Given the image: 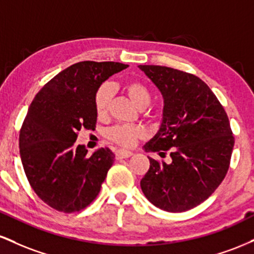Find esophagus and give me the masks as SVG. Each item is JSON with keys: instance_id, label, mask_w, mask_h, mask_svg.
<instances>
[{"instance_id": "esophagus-1", "label": "esophagus", "mask_w": 254, "mask_h": 254, "mask_svg": "<svg viewBox=\"0 0 254 254\" xmlns=\"http://www.w3.org/2000/svg\"><path fill=\"white\" fill-rule=\"evenodd\" d=\"M132 155V153L131 151H127V150H124V149H119L116 151V159L117 160H121V159H127V157H130Z\"/></svg>"}]
</instances>
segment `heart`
<instances>
[{"instance_id": "1", "label": "heart", "mask_w": 254, "mask_h": 254, "mask_svg": "<svg viewBox=\"0 0 254 254\" xmlns=\"http://www.w3.org/2000/svg\"><path fill=\"white\" fill-rule=\"evenodd\" d=\"M125 90L133 104L138 109H145L151 101V93L144 83L139 81H130L125 84ZM113 95V87L110 83L99 86L94 94V107L98 117H104L109 111L111 98ZM107 138L121 147L131 148L138 139L145 137V130L141 125H115L106 132Z\"/></svg>"}]
</instances>
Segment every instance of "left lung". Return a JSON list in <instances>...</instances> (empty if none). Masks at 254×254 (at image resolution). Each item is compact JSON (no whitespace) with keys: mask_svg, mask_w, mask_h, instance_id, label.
<instances>
[{"mask_svg":"<svg viewBox=\"0 0 254 254\" xmlns=\"http://www.w3.org/2000/svg\"><path fill=\"white\" fill-rule=\"evenodd\" d=\"M164 97L160 130L144 149L166 156L149 157L141 189L162 210L182 212L214 193L228 172L234 136L226 111L208 84L196 75L162 65H138Z\"/></svg>","mask_w":254,"mask_h":254,"instance_id":"obj_1","label":"left lung"}]
</instances>
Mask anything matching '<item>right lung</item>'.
Listing matches in <instances>:
<instances>
[{
	"label": "right lung",
	"instance_id": "1",
	"mask_svg": "<svg viewBox=\"0 0 254 254\" xmlns=\"http://www.w3.org/2000/svg\"><path fill=\"white\" fill-rule=\"evenodd\" d=\"M125 68L117 62L72 64L52 77L28 107L19 136L21 162L31 188L55 210H82L100 192L115 154L101 148L88 156L75 141L83 127L95 129L99 86Z\"/></svg>",
	"mask_w": 254,
	"mask_h": 254
}]
</instances>
